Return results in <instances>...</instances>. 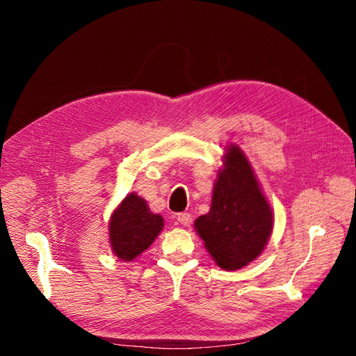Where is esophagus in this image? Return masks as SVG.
Returning <instances> with one entry per match:
<instances>
[{
	"label": "esophagus",
	"mask_w": 356,
	"mask_h": 356,
	"mask_svg": "<svg viewBox=\"0 0 356 356\" xmlns=\"http://www.w3.org/2000/svg\"><path fill=\"white\" fill-rule=\"evenodd\" d=\"M177 220L181 225H184V227H188L191 224V215L188 212H181L177 215Z\"/></svg>",
	"instance_id": "1"
}]
</instances>
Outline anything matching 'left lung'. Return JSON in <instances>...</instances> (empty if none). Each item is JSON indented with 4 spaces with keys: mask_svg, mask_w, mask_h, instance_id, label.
<instances>
[{
    "mask_svg": "<svg viewBox=\"0 0 356 356\" xmlns=\"http://www.w3.org/2000/svg\"><path fill=\"white\" fill-rule=\"evenodd\" d=\"M275 213L245 153L225 147L213 182L211 209L195 230L212 260L224 270H239L261 255L270 239Z\"/></svg>",
    "mask_w": 356,
    "mask_h": 356,
    "instance_id": "obj_1",
    "label": "left lung"
}]
</instances>
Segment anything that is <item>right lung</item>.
<instances>
[{"mask_svg": "<svg viewBox=\"0 0 356 356\" xmlns=\"http://www.w3.org/2000/svg\"><path fill=\"white\" fill-rule=\"evenodd\" d=\"M163 227V217L152 212L144 197L129 193L108 221L111 251L118 260L134 261L152 246Z\"/></svg>", "mask_w": 356, "mask_h": 356, "instance_id": "obj_1", "label": "right lung"}]
</instances>
